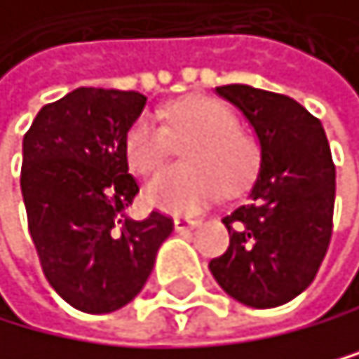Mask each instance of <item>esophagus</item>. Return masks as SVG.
I'll return each mask as SVG.
<instances>
[{
    "mask_svg": "<svg viewBox=\"0 0 359 359\" xmlns=\"http://www.w3.org/2000/svg\"><path fill=\"white\" fill-rule=\"evenodd\" d=\"M201 224L198 219H192V217H176L174 219V229L178 231V233H183V231H192V229H196V226Z\"/></svg>",
    "mask_w": 359,
    "mask_h": 359,
    "instance_id": "1",
    "label": "esophagus"
}]
</instances>
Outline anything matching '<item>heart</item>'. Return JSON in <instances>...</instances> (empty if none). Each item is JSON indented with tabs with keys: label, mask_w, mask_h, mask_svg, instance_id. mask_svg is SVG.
I'll list each match as a JSON object with an SVG mask.
<instances>
[{
	"label": "heart",
	"mask_w": 359,
	"mask_h": 359,
	"mask_svg": "<svg viewBox=\"0 0 359 359\" xmlns=\"http://www.w3.org/2000/svg\"><path fill=\"white\" fill-rule=\"evenodd\" d=\"M165 124L151 115H140L124 135L126 161L140 174L163 165L172 137H193L183 149L187 165L161 169L144 185L147 205L169 215H187L212 203L222 187L226 194H237L253 181L260 149L224 101L210 97L176 101L165 110Z\"/></svg>",
	"instance_id": "obj_1"
}]
</instances>
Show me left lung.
I'll return each mask as SVG.
<instances>
[{
  "mask_svg": "<svg viewBox=\"0 0 359 359\" xmlns=\"http://www.w3.org/2000/svg\"><path fill=\"white\" fill-rule=\"evenodd\" d=\"M260 140L249 203L224 217L231 244L210 260L222 290L251 308H276L314 280L335 210V165L321 122L299 101L251 86H222Z\"/></svg>",
  "mask_w": 359,
  "mask_h": 359,
  "instance_id": "obj_1",
  "label": "left lung"
}]
</instances>
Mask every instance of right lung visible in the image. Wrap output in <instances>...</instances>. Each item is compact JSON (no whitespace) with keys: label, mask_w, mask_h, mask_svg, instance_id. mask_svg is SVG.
Wrapping results in <instances>:
<instances>
[{"label":"right lung","mask_w":359,"mask_h":359,"mask_svg":"<svg viewBox=\"0 0 359 359\" xmlns=\"http://www.w3.org/2000/svg\"><path fill=\"white\" fill-rule=\"evenodd\" d=\"M147 104L140 92L79 88L42 106L22 142V198L40 267L56 294L90 314L133 301L174 231L154 210L126 217L140 192L124 135Z\"/></svg>","instance_id":"right-lung-1"}]
</instances>
